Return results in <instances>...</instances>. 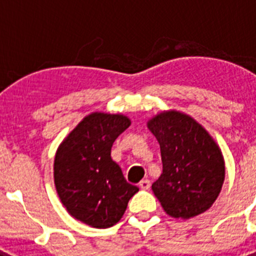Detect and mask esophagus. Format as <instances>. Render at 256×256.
<instances>
[{"instance_id":"34e87169","label":"esophagus","mask_w":256,"mask_h":256,"mask_svg":"<svg viewBox=\"0 0 256 256\" xmlns=\"http://www.w3.org/2000/svg\"><path fill=\"white\" fill-rule=\"evenodd\" d=\"M151 187V182L148 180H142L140 182V188L141 190H150Z\"/></svg>"}]
</instances>
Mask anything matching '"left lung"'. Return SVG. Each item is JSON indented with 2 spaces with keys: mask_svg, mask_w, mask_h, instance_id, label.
<instances>
[{
  "mask_svg": "<svg viewBox=\"0 0 256 256\" xmlns=\"http://www.w3.org/2000/svg\"><path fill=\"white\" fill-rule=\"evenodd\" d=\"M148 126L160 144L162 173L151 188L164 212L190 219L210 209L226 176L218 144L194 118L177 110L156 114Z\"/></svg>",
  "mask_w": 256,
  "mask_h": 256,
  "instance_id": "1",
  "label": "left lung"
}]
</instances>
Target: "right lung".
<instances>
[{
	"mask_svg": "<svg viewBox=\"0 0 256 256\" xmlns=\"http://www.w3.org/2000/svg\"><path fill=\"white\" fill-rule=\"evenodd\" d=\"M130 126V119L123 114L91 112L58 148L54 162L56 191L76 220L94 228L112 227L138 192L112 159V144Z\"/></svg>",
	"mask_w": 256,
	"mask_h": 256,
	"instance_id": "1",
	"label": "right lung"
}]
</instances>
